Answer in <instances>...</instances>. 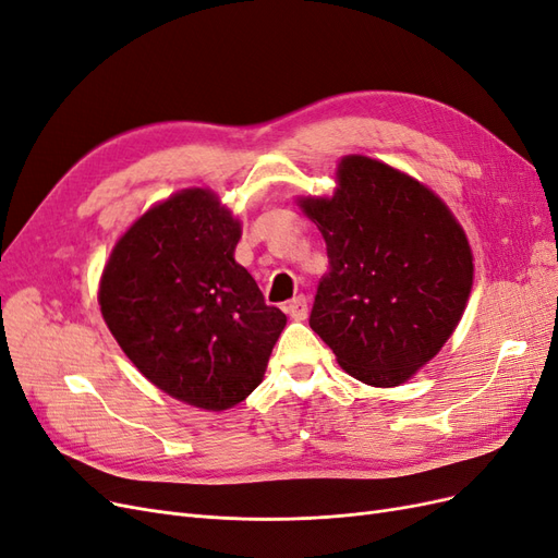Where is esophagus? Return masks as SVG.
<instances>
[{
    "label": "esophagus",
    "instance_id": "esophagus-1",
    "mask_svg": "<svg viewBox=\"0 0 558 558\" xmlns=\"http://www.w3.org/2000/svg\"><path fill=\"white\" fill-rule=\"evenodd\" d=\"M286 314H289L291 318L295 320H305L307 314H310V305H307V298L305 295H298L293 298L291 302H286Z\"/></svg>",
    "mask_w": 558,
    "mask_h": 558
}]
</instances>
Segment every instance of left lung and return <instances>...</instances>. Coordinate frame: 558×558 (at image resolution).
Masks as SVG:
<instances>
[{
	"label": "left lung",
	"instance_id": "1",
	"mask_svg": "<svg viewBox=\"0 0 558 558\" xmlns=\"http://www.w3.org/2000/svg\"><path fill=\"white\" fill-rule=\"evenodd\" d=\"M330 199H302L328 248L310 314L351 377L398 386L459 326L472 253L445 202L408 174L363 156L337 170Z\"/></svg>",
	"mask_w": 558,
	"mask_h": 558
}]
</instances>
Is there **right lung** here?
I'll return each instance as SVG.
<instances>
[{
    "mask_svg": "<svg viewBox=\"0 0 558 558\" xmlns=\"http://www.w3.org/2000/svg\"><path fill=\"white\" fill-rule=\"evenodd\" d=\"M240 234L214 193L181 191L123 234L99 283L125 356L160 391L202 410L242 402L286 326L234 263Z\"/></svg>",
    "mask_w": 558,
    "mask_h": 558,
    "instance_id": "1",
    "label": "right lung"
}]
</instances>
